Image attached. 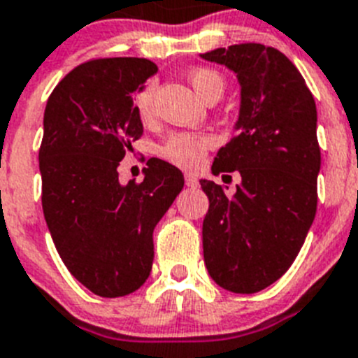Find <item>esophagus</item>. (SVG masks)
I'll list each match as a JSON object with an SVG mask.
<instances>
[{
  "label": "esophagus",
  "instance_id": "obj_1",
  "mask_svg": "<svg viewBox=\"0 0 358 358\" xmlns=\"http://www.w3.org/2000/svg\"><path fill=\"white\" fill-rule=\"evenodd\" d=\"M185 185L187 187H198V178L194 175H185Z\"/></svg>",
  "mask_w": 358,
  "mask_h": 358
}]
</instances>
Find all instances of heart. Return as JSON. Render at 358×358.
Segmentation results:
<instances>
[{
    "label": "heart",
    "mask_w": 358,
    "mask_h": 358,
    "mask_svg": "<svg viewBox=\"0 0 358 358\" xmlns=\"http://www.w3.org/2000/svg\"><path fill=\"white\" fill-rule=\"evenodd\" d=\"M192 88L203 101L216 102L225 93V77L213 68L198 66L187 73ZM135 110L142 122H149L155 113V83H145L135 95ZM213 148V138L205 133L176 131L158 148V155L182 169H196L205 153Z\"/></svg>",
    "instance_id": "heart-1"
}]
</instances>
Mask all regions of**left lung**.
<instances>
[{
	"label": "left lung",
	"mask_w": 358,
	"mask_h": 358,
	"mask_svg": "<svg viewBox=\"0 0 358 358\" xmlns=\"http://www.w3.org/2000/svg\"><path fill=\"white\" fill-rule=\"evenodd\" d=\"M241 85L236 135L213 173L241 175L234 196L201 180L209 198L203 259L210 278L234 294H256L290 268L317 210L321 148L312 92L290 59L272 46L241 43L201 54Z\"/></svg>",
	"instance_id": "obj_1"
}]
</instances>
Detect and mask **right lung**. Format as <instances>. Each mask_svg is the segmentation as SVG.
Returning a JSON list of instances; mask_svg holds the SVG:
<instances>
[{
    "mask_svg": "<svg viewBox=\"0 0 358 358\" xmlns=\"http://www.w3.org/2000/svg\"><path fill=\"white\" fill-rule=\"evenodd\" d=\"M141 57L92 59L54 88L39 148L41 201L59 256L101 297L138 290L153 266V231L183 187L160 158L144 180L119 182V162L144 133L133 93L157 73Z\"/></svg>",
    "mask_w": 358,
    "mask_h": 358,
    "instance_id": "obj_1",
    "label": "right lung"
}]
</instances>
